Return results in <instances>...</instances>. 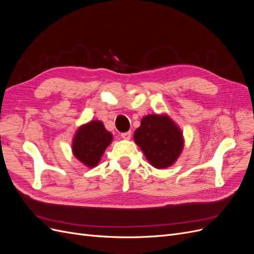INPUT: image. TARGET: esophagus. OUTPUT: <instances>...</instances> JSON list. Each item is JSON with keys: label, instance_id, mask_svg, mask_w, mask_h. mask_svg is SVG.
Segmentation results:
<instances>
[{"label": "esophagus", "instance_id": "34e87169", "mask_svg": "<svg viewBox=\"0 0 254 254\" xmlns=\"http://www.w3.org/2000/svg\"><path fill=\"white\" fill-rule=\"evenodd\" d=\"M121 136H122V139H124V140H130V137H131V131H127V132L122 133Z\"/></svg>", "mask_w": 254, "mask_h": 254}]
</instances>
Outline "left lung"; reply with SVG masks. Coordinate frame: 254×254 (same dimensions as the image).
<instances>
[{
  "instance_id": "left-lung-1",
  "label": "left lung",
  "mask_w": 254,
  "mask_h": 254,
  "mask_svg": "<svg viewBox=\"0 0 254 254\" xmlns=\"http://www.w3.org/2000/svg\"><path fill=\"white\" fill-rule=\"evenodd\" d=\"M133 140L148 162L162 170L172 166L184 146L181 129L167 114H148L141 121Z\"/></svg>"
}]
</instances>
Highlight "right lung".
Wrapping results in <instances>:
<instances>
[{"label":"right lung","instance_id":"1","mask_svg":"<svg viewBox=\"0 0 254 254\" xmlns=\"http://www.w3.org/2000/svg\"><path fill=\"white\" fill-rule=\"evenodd\" d=\"M112 133L101 121H91L81 125L73 137L74 157L88 167L96 166L106 148L112 142Z\"/></svg>","mask_w":254,"mask_h":254}]
</instances>
